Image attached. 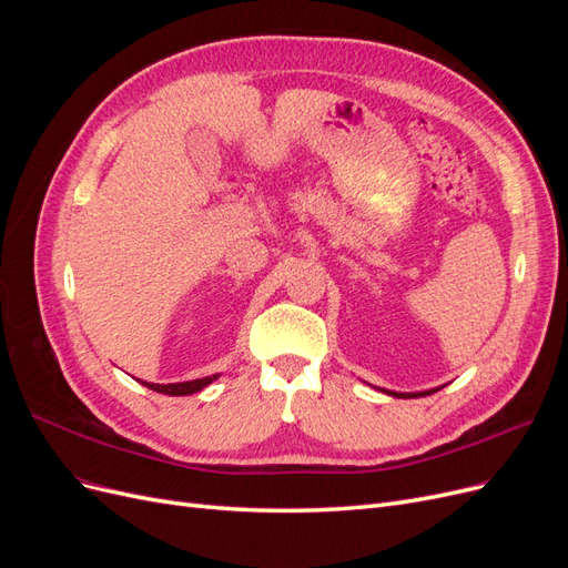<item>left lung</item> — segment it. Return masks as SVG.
Masks as SVG:
<instances>
[{
  "instance_id": "obj_1",
  "label": "left lung",
  "mask_w": 568,
  "mask_h": 568,
  "mask_svg": "<svg viewBox=\"0 0 568 568\" xmlns=\"http://www.w3.org/2000/svg\"><path fill=\"white\" fill-rule=\"evenodd\" d=\"M436 390V388H434ZM428 390H424V393H405V395H426ZM390 395H400V393H390Z\"/></svg>"
}]
</instances>
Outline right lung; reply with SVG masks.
I'll return each mask as SVG.
<instances>
[{
    "instance_id": "obj_1",
    "label": "right lung",
    "mask_w": 568,
    "mask_h": 568,
    "mask_svg": "<svg viewBox=\"0 0 568 568\" xmlns=\"http://www.w3.org/2000/svg\"><path fill=\"white\" fill-rule=\"evenodd\" d=\"M220 374H213V376H205V379H196V382H184V384H168V386H163V384H149V382H144V386H149L151 390H156V393H165V395H192V393H196V390H203L205 386H211L215 379H217Z\"/></svg>"
}]
</instances>
